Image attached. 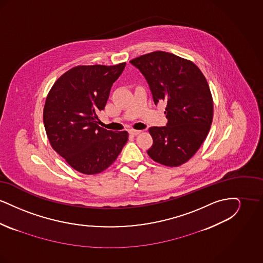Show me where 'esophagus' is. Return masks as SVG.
Instances as JSON below:
<instances>
[{
  "mask_svg": "<svg viewBox=\"0 0 263 263\" xmlns=\"http://www.w3.org/2000/svg\"><path fill=\"white\" fill-rule=\"evenodd\" d=\"M142 131L141 130H135V129H131V130H129V133L131 134V135H133V136H136L138 134H140Z\"/></svg>",
  "mask_w": 263,
  "mask_h": 263,
  "instance_id": "obj_1",
  "label": "esophagus"
}]
</instances>
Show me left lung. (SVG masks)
<instances>
[{
	"label": "left lung",
	"mask_w": 263,
	"mask_h": 263,
	"mask_svg": "<svg viewBox=\"0 0 263 263\" xmlns=\"http://www.w3.org/2000/svg\"><path fill=\"white\" fill-rule=\"evenodd\" d=\"M130 63L145 76L157 104L166 103L167 124L149 128L151 159L166 166L186 163L207 137L213 121V99L206 78L190 60L155 51Z\"/></svg>",
	"instance_id": "left-lung-1"
}]
</instances>
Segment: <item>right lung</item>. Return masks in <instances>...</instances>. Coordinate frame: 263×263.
Listing matches in <instances>:
<instances>
[{
    "label": "right lung",
    "mask_w": 263,
    "mask_h": 263,
    "mask_svg": "<svg viewBox=\"0 0 263 263\" xmlns=\"http://www.w3.org/2000/svg\"><path fill=\"white\" fill-rule=\"evenodd\" d=\"M125 65L76 66L54 83L47 95L43 122L51 147L79 173L103 172L128 141L127 131L112 132L97 121Z\"/></svg>",
    "instance_id": "add662e5"
}]
</instances>
